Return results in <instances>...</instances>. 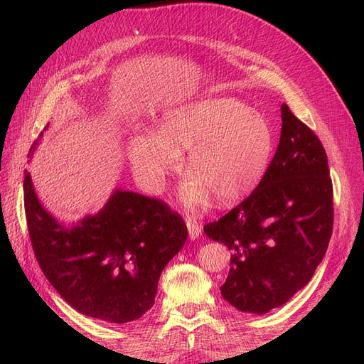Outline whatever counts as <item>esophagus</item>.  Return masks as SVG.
Masks as SVG:
<instances>
[{
  "mask_svg": "<svg viewBox=\"0 0 364 364\" xmlns=\"http://www.w3.org/2000/svg\"><path fill=\"white\" fill-rule=\"evenodd\" d=\"M186 228H188V235L191 240L199 238V235L202 234V225L196 218H186Z\"/></svg>",
  "mask_w": 364,
  "mask_h": 364,
  "instance_id": "obj_1",
  "label": "esophagus"
}]
</instances>
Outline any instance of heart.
Returning <instances> with one entry per match:
<instances>
[{
    "mask_svg": "<svg viewBox=\"0 0 364 364\" xmlns=\"http://www.w3.org/2000/svg\"><path fill=\"white\" fill-rule=\"evenodd\" d=\"M273 130L261 114L234 97L203 98L165 112L156 132L135 135L129 159L150 191H159L188 149L181 197L199 206L209 196L220 205L246 197L261 182L272 159Z\"/></svg>",
    "mask_w": 364,
    "mask_h": 364,
    "instance_id": "b5f03b06",
    "label": "heart"
}]
</instances>
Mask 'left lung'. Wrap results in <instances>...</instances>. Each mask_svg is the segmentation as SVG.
<instances>
[{
  "mask_svg": "<svg viewBox=\"0 0 364 364\" xmlns=\"http://www.w3.org/2000/svg\"><path fill=\"white\" fill-rule=\"evenodd\" d=\"M277 153L253 193L205 234L230 250L223 299L266 314L310 282L333 234V182L314 132L281 106Z\"/></svg>",
  "mask_w": 364,
  "mask_h": 364,
  "instance_id": "8db88e82",
  "label": "left lung"
}]
</instances>
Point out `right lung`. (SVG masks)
Listing matches in <instances>:
<instances>
[{
	"label": "right lung",
	"mask_w": 364,
	"mask_h": 364,
	"mask_svg": "<svg viewBox=\"0 0 364 364\" xmlns=\"http://www.w3.org/2000/svg\"><path fill=\"white\" fill-rule=\"evenodd\" d=\"M24 206L31 246L50 284L74 310L117 325L150 310L164 267L188 235L167 203L123 190L95 215L65 226L41 205L27 170Z\"/></svg>",
	"instance_id": "obj_1"
}]
</instances>
